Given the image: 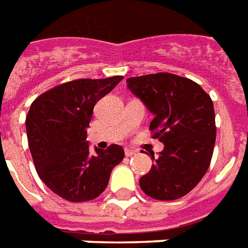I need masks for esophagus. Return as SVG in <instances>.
Segmentation results:
<instances>
[{
  "mask_svg": "<svg viewBox=\"0 0 248 248\" xmlns=\"http://www.w3.org/2000/svg\"><path fill=\"white\" fill-rule=\"evenodd\" d=\"M124 154H126V157H131V155L136 154V150H133V149H124Z\"/></svg>",
  "mask_w": 248,
  "mask_h": 248,
  "instance_id": "esophagus-1",
  "label": "esophagus"
}]
</instances>
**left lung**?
Listing matches in <instances>:
<instances>
[{"mask_svg":"<svg viewBox=\"0 0 248 248\" xmlns=\"http://www.w3.org/2000/svg\"><path fill=\"white\" fill-rule=\"evenodd\" d=\"M127 87L154 114L153 138L164 150L141 189L155 200H176L193 189L207 173L214 154L216 124L212 99L197 83L169 72L129 78Z\"/></svg>","mask_w":248,"mask_h":248,"instance_id":"8db88e82","label":"left lung"}]
</instances>
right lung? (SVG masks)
<instances>
[{"label":"right lung","instance_id":"add662e5","mask_svg":"<svg viewBox=\"0 0 248 248\" xmlns=\"http://www.w3.org/2000/svg\"><path fill=\"white\" fill-rule=\"evenodd\" d=\"M122 79L71 80L46 91L31 105L25 124L36 172L64 200H94L106 189L112 168L124 160L119 145L95 149L93 154L87 141L96 102Z\"/></svg>","mask_w":248,"mask_h":248}]
</instances>
